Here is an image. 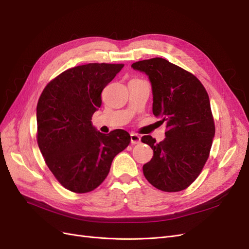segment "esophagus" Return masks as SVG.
Returning <instances> with one entry per match:
<instances>
[{"label": "esophagus", "instance_id": "1", "mask_svg": "<svg viewBox=\"0 0 249 249\" xmlns=\"http://www.w3.org/2000/svg\"><path fill=\"white\" fill-rule=\"evenodd\" d=\"M140 136L137 134L135 133H132L131 134V143L132 144H138V143H140Z\"/></svg>", "mask_w": 249, "mask_h": 249}]
</instances>
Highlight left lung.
Instances as JSON below:
<instances>
[{"instance_id":"1","label":"left lung","mask_w":249,"mask_h":249,"mask_svg":"<svg viewBox=\"0 0 249 249\" xmlns=\"http://www.w3.org/2000/svg\"><path fill=\"white\" fill-rule=\"evenodd\" d=\"M152 83L153 113L166 123L163 141L152 136L141 141L154 150L143 175L157 189L178 192L197 178L210 156L215 124L209 95L193 73L166 59L152 58L132 64Z\"/></svg>"}]
</instances>
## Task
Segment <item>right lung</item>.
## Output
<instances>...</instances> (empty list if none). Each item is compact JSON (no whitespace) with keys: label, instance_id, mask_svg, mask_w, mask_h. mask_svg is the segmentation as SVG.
<instances>
[{"label":"right lung","instance_id":"right-lung-1","mask_svg":"<svg viewBox=\"0 0 249 249\" xmlns=\"http://www.w3.org/2000/svg\"><path fill=\"white\" fill-rule=\"evenodd\" d=\"M124 64L89 63L61 72L44 87L37 103V143L49 169L65 189L87 193L107 178L114 157L131 136L117 129L96 132L93 113L102 91Z\"/></svg>","mask_w":249,"mask_h":249}]
</instances>
